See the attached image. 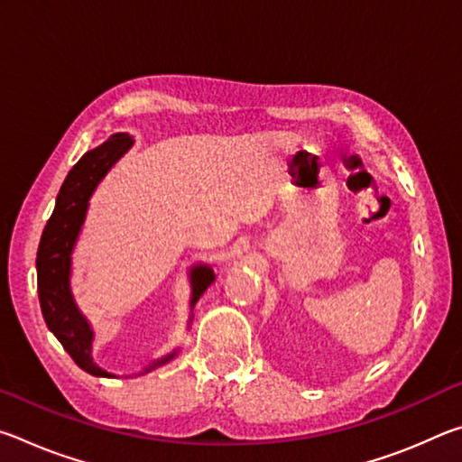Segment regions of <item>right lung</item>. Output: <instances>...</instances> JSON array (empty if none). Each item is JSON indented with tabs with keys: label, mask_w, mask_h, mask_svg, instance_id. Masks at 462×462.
<instances>
[{
	"label": "right lung",
	"mask_w": 462,
	"mask_h": 462,
	"mask_svg": "<svg viewBox=\"0 0 462 462\" xmlns=\"http://www.w3.org/2000/svg\"><path fill=\"white\" fill-rule=\"evenodd\" d=\"M132 136L114 134L104 144L85 152L81 161L69 171L57 195V206L44 226L41 245L36 254V271H38V300H41L44 322L49 330L57 336L62 348L71 355L73 361L83 371L96 377H112L104 369L93 363L91 358V340L93 332L88 319L77 310L71 289H69V273H71V250L75 240L79 236L81 224L88 212V201L97 183L106 177V173L120 156L132 146ZM214 271L209 267H195L191 271L193 283V300L191 306L199 300V295L212 285ZM177 353L169 355L161 361L148 365L144 373L165 365Z\"/></svg>",
	"instance_id": "obj_1"
}]
</instances>
